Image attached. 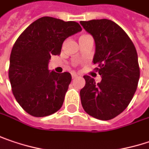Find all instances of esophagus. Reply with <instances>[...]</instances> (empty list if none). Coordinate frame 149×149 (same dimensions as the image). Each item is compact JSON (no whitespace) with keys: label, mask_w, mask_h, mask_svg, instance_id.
Segmentation results:
<instances>
[{"label":"esophagus","mask_w":149,"mask_h":149,"mask_svg":"<svg viewBox=\"0 0 149 149\" xmlns=\"http://www.w3.org/2000/svg\"><path fill=\"white\" fill-rule=\"evenodd\" d=\"M77 77H78V76H77V74H76V73H72V77L73 79H74V78H77Z\"/></svg>","instance_id":"1"}]
</instances>
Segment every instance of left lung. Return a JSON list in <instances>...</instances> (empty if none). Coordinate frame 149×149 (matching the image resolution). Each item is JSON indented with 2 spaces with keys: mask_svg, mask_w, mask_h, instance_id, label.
<instances>
[{
  "mask_svg": "<svg viewBox=\"0 0 149 149\" xmlns=\"http://www.w3.org/2000/svg\"><path fill=\"white\" fill-rule=\"evenodd\" d=\"M83 29L93 36L95 53L93 62L101 81L96 83L83 76L85 86L80 90L83 109L89 116L108 120L128 106L137 88L140 77L135 46L126 32L109 19L81 21Z\"/></svg>",
  "mask_w": 149,
  "mask_h": 149,
  "instance_id": "1",
  "label": "left lung"
}]
</instances>
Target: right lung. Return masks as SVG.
Segmentation results:
<instances>
[{"label":"right lung","mask_w":149,"mask_h":149,"mask_svg":"<svg viewBox=\"0 0 149 149\" xmlns=\"http://www.w3.org/2000/svg\"><path fill=\"white\" fill-rule=\"evenodd\" d=\"M81 30L77 22L43 17L31 23L15 42L9 79L16 100L31 116H47L62 106L72 76L50 72L49 62L52 56L61 54L64 40Z\"/></svg>","instance_id":"add662e5"}]
</instances>
